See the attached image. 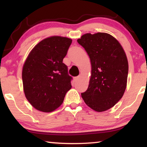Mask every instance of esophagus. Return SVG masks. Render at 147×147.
Instances as JSON below:
<instances>
[{"instance_id":"obj_1","label":"esophagus","mask_w":147,"mask_h":147,"mask_svg":"<svg viewBox=\"0 0 147 147\" xmlns=\"http://www.w3.org/2000/svg\"><path fill=\"white\" fill-rule=\"evenodd\" d=\"M79 78H80V76H76V77H74V80L75 81V82H76V81H78V80Z\"/></svg>"}]
</instances>
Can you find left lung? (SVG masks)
<instances>
[{
	"instance_id": "1",
	"label": "left lung",
	"mask_w": 147,
	"mask_h": 147,
	"mask_svg": "<svg viewBox=\"0 0 147 147\" xmlns=\"http://www.w3.org/2000/svg\"><path fill=\"white\" fill-rule=\"evenodd\" d=\"M77 41L89 55L92 68L88 88L82 97L94 111H106L125 91L128 73L126 54L119 41L106 33L86 34Z\"/></svg>"
}]
</instances>
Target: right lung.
Instances as JSON below:
<instances>
[{"label":"right lung","mask_w":147,"mask_h":147,"mask_svg":"<svg viewBox=\"0 0 147 147\" xmlns=\"http://www.w3.org/2000/svg\"><path fill=\"white\" fill-rule=\"evenodd\" d=\"M71 43L72 39L60 36L45 39L34 47L24 62L22 72L24 94L39 111L55 110L72 88L73 78L63 63Z\"/></svg>","instance_id":"right-lung-1"}]
</instances>
